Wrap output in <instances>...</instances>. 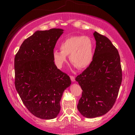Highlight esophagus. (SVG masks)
<instances>
[{
  "instance_id": "34e87169",
  "label": "esophagus",
  "mask_w": 135,
  "mask_h": 135,
  "mask_svg": "<svg viewBox=\"0 0 135 135\" xmlns=\"http://www.w3.org/2000/svg\"><path fill=\"white\" fill-rule=\"evenodd\" d=\"M70 79L72 82H75V77L74 76H70Z\"/></svg>"
}]
</instances>
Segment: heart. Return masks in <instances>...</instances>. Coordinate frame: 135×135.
<instances>
[{
  "label": "heart",
  "mask_w": 135,
  "mask_h": 135,
  "mask_svg": "<svg viewBox=\"0 0 135 135\" xmlns=\"http://www.w3.org/2000/svg\"><path fill=\"white\" fill-rule=\"evenodd\" d=\"M94 42L85 35L70 36L65 38L60 44L61 50L55 49L52 58L58 67H62L70 55L71 63L79 69L90 65L94 58Z\"/></svg>",
  "instance_id": "obj_1"
}]
</instances>
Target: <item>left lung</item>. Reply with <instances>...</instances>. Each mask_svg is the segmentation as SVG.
<instances>
[{
	"mask_svg": "<svg viewBox=\"0 0 135 135\" xmlns=\"http://www.w3.org/2000/svg\"><path fill=\"white\" fill-rule=\"evenodd\" d=\"M93 35L96 41L93 60L75 78L83 89L77 108L87 118L103 115L112 108L122 82L117 49L104 35L97 32Z\"/></svg>",
	"mask_w": 135,
	"mask_h": 135,
	"instance_id": "obj_1",
	"label": "left lung"
}]
</instances>
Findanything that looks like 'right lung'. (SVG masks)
<instances>
[{
  "mask_svg": "<svg viewBox=\"0 0 135 135\" xmlns=\"http://www.w3.org/2000/svg\"><path fill=\"white\" fill-rule=\"evenodd\" d=\"M61 28L37 30L20 46L15 58V87L23 104L33 115L52 119L60 111L63 91L70 78L58 69L52 58Z\"/></svg>",
  "mask_w": 135,
  "mask_h": 135,
  "instance_id": "right-lung-1",
  "label": "right lung"
}]
</instances>
